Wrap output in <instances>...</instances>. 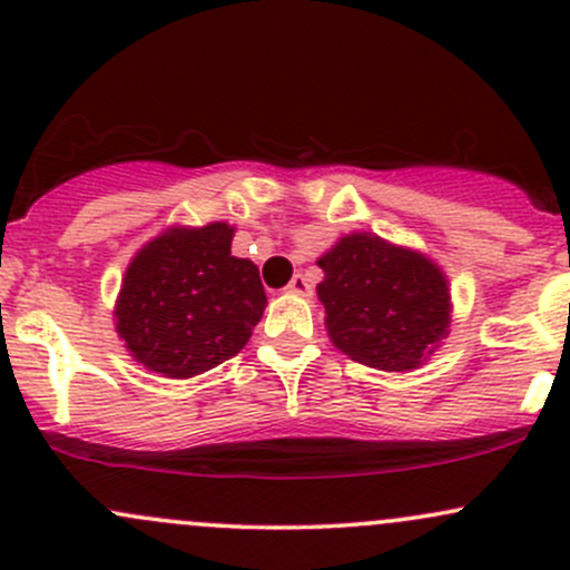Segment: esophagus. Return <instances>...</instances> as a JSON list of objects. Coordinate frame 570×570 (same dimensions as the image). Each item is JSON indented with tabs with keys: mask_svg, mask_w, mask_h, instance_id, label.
Listing matches in <instances>:
<instances>
[{
	"mask_svg": "<svg viewBox=\"0 0 570 570\" xmlns=\"http://www.w3.org/2000/svg\"><path fill=\"white\" fill-rule=\"evenodd\" d=\"M285 291L293 293V296H302V298L313 296V285H309V279L304 277V274H296V277H293L291 283H287Z\"/></svg>",
	"mask_w": 570,
	"mask_h": 570,
	"instance_id": "esophagus-1",
	"label": "esophagus"
}]
</instances>
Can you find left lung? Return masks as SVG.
<instances>
[{"label":"left lung","instance_id":"8db88e82","mask_svg":"<svg viewBox=\"0 0 570 570\" xmlns=\"http://www.w3.org/2000/svg\"><path fill=\"white\" fill-rule=\"evenodd\" d=\"M318 298L334 348L386 373L416 371L448 337L453 298L442 266L375 233H348L318 257Z\"/></svg>","mask_w":570,"mask_h":570}]
</instances>
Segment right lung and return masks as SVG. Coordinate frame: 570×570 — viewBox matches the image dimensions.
<instances>
[{"mask_svg": "<svg viewBox=\"0 0 570 570\" xmlns=\"http://www.w3.org/2000/svg\"><path fill=\"white\" fill-rule=\"evenodd\" d=\"M236 227L173 225L131 257L115 302L128 356L167 379H195L249 343L266 291L257 266L230 252Z\"/></svg>", "mask_w": 570, "mask_h": 570, "instance_id": "1", "label": "right lung"}]
</instances>
